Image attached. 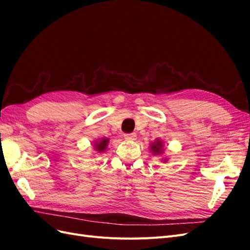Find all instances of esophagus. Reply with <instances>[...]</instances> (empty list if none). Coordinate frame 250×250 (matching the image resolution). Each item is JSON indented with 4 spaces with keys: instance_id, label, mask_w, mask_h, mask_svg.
<instances>
[{
    "instance_id": "obj_1",
    "label": "esophagus",
    "mask_w": 250,
    "mask_h": 250,
    "mask_svg": "<svg viewBox=\"0 0 250 250\" xmlns=\"http://www.w3.org/2000/svg\"><path fill=\"white\" fill-rule=\"evenodd\" d=\"M124 139L127 140V141H134V140H137V134H135V133H125Z\"/></svg>"
}]
</instances>
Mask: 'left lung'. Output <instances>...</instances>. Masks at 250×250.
<instances>
[{
	"instance_id": "1",
	"label": "left lung",
	"mask_w": 250,
	"mask_h": 250,
	"mask_svg": "<svg viewBox=\"0 0 250 250\" xmlns=\"http://www.w3.org/2000/svg\"><path fill=\"white\" fill-rule=\"evenodd\" d=\"M162 147H163V143L161 141H156L154 144L151 145V149H152L153 153L158 154L162 152Z\"/></svg>"
}]
</instances>
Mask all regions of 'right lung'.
I'll return each instance as SVG.
<instances>
[{"instance_id": "right-lung-1", "label": "right lung", "mask_w": 250, "mask_h": 250, "mask_svg": "<svg viewBox=\"0 0 250 250\" xmlns=\"http://www.w3.org/2000/svg\"><path fill=\"white\" fill-rule=\"evenodd\" d=\"M107 143H108V141L105 140V139H103L99 143H96V145H95L96 146V150L99 151V152H102V151H104L105 148H106Z\"/></svg>"}]
</instances>
